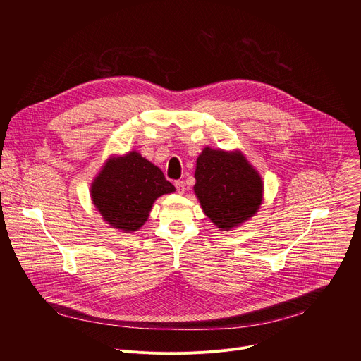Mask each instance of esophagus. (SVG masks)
Segmentation results:
<instances>
[{"instance_id":"1","label":"esophagus","mask_w":361,"mask_h":361,"mask_svg":"<svg viewBox=\"0 0 361 361\" xmlns=\"http://www.w3.org/2000/svg\"><path fill=\"white\" fill-rule=\"evenodd\" d=\"M174 185H176L178 194H184V191H185V183H184L183 180H177V181L174 183Z\"/></svg>"}]
</instances>
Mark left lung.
Returning <instances> with one entry per match:
<instances>
[{
    "mask_svg": "<svg viewBox=\"0 0 361 361\" xmlns=\"http://www.w3.org/2000/svg\"><path fill=\"white\" fill-rule=\"evenodd\" d=\"M194 177V192L204 214L223 231L238 227L260 209L263 180L240 151L205 147Z\"/></svg>",
    "mask_w": 361,
    "mask_h": 361,
    "instance_id": "1",
    "label": "left lung"
}]
</instances>
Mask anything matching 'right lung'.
Segmentation results:
<instances>
[{
  "label": "right lung",
  "instance_id": "add662e5",
  "mask_svg": "<svg viewBox=\"0 0 361 361\" xmlns=\"http://www.w3.org/2000/svg\"><path fill=\"white\" fill-rule=\"evenodd\" d=\"M176 191L163 171L137 151L111 157L91 184L95 209L113 228L137 231L148 219L154 201Z\"/></svg>",
  "mask_w": 361,
  "mask_h": 361
}]
</instances>
